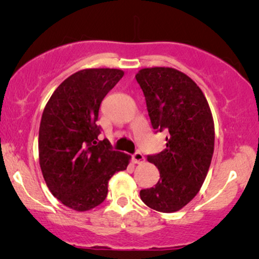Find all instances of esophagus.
<instances>
[{
    "label": "esophagus",
    "instance_id": "34e87169",
    "mask_svg": "<svg viewBox=\"0 0 259 259\" xmlns=\"http://www.w3.org/2000/svg\"><path fill=\"white\" fill-rule=\"evenodd\" d=\"M132 158H133L134 164H143V162L145 161V157L141 152H136V153L133 154Z\"/></svg>",
    "mask_w": 259,
    "mask_h": 259
}]
</instances>
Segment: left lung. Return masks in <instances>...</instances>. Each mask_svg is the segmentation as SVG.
Returning <instances> with one entry per match:
<instances>
[{
  "mask_svg": "<svg viewBox=\"0 0 259 259\" xmlns=\"http://www.w3.org/2000/svg\"><path fill=\"white\" fill-rule=\"evenodd\" d=\"M136 79L144 92L155 132L166 131V148L147 155L160 179L140 191L155 211L176 212L196 197L206 178L214 147L213 119L206 98L194 81L168 67L144 68Z\"/></svg>",
  "mask_w": 259,
  "mask_h": 259,
  "instance_id": "obj_1",
  "label": "left lung"
}]
</instances>
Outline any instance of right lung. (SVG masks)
I'll return each instance as SVG.
<instances>
[{
    "instance_id": "add662e5",
    "label": "right lung",
    "mask_w": 259,
    "mask_h": 259,
    "mask_svg": "<svg viewBox=\"0 0 259 259\" xmlns=\"http://www.w3.org/2000/svg\"><path fill=\"white\" fill-rule=\"evenodd\" d=\"M123 76L120 69L93 68L74 73L46 105L38 131V157L53 196L75 211L106 199L113 175L127 168L130 155L99 140L97 125L104 98Z\"/></svg>"
}]
</instances>
